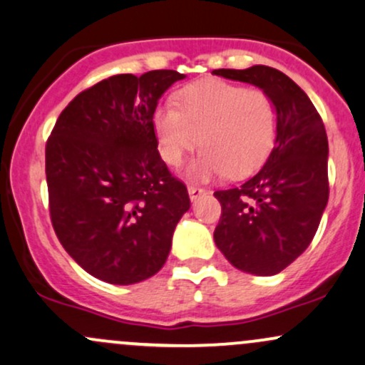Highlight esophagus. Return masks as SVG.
Returning <instances> with one entry per match:
<instances>
[{"label":"esophagus","instance_id":"esophagus-1","mask_svg":"<svg viewBox=\"0 0 365 365\" xmlns=\"http://www.w3.org/2000/svg\"><path fill=\"white\" fill-rule=\"evenodd\" d=\"M188 195H190L192 200H197L199 197L206 195V188H200L197 185H188Z\"/></svg>","mask_w":365,"mask_h":365}]
</instances>
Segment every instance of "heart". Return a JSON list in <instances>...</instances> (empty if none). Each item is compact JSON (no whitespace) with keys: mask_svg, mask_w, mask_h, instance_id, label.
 I'll return each mask as SVG.
<instances>
[{"mask_svg":"<svg viewBox=\"0 0 365 365\" xmlns=\"http://www.w3.org/2000/svg\"><path fill=\"white\" fill-rule=\"evenodd\" d=\"M175 103L154 111L158 149L163 161L178 166L199 140L202 150L192 163V177H245L274 148L278 108L267 92L206 78L183 87Z\"/></svg>","mask_w":365,"mask_h":365,"instance_id":"obj_1","label":"heart"}]
</instances>
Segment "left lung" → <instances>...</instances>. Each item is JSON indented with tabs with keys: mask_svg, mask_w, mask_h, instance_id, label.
Masks as SVG:
<instances>
[{
	"mask_svg": "<svg viewBox=\"0 0 365 365\" xmlns=\"http://www.w3.org/2000/svg\"><path fill=\"white\" fill-rule=\"evenodd\" d=\"M252 83L278 108V137L266 165L242 185L216 190L215 242L237 269L278 274L312 242L328 204V137L307 94L279 70L255 65L212 70Z\"/></svg>",
	"mask_w": 365,
	"mask_h": 365,
	"instance_id": "1",
	"label": "left lung"
}]
</instances>
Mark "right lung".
<instances>
[{"mask_svg":"<svg viewBox=\"0 0 365 365\" xmlns=\"http://www.w3.org/2000/svg\"><path fill=\"white\" fill-rule=\"evenodd\" d=\"M183 73L113 75L77 94L46 142L49 216L63 249L94 278L133 284L166 262L190 207L159 156L154 111Z\"/></svg>","mask_w":365,"mask_h":365,"instance_id":"obj_1","label":"right lung"}]
</instances>
